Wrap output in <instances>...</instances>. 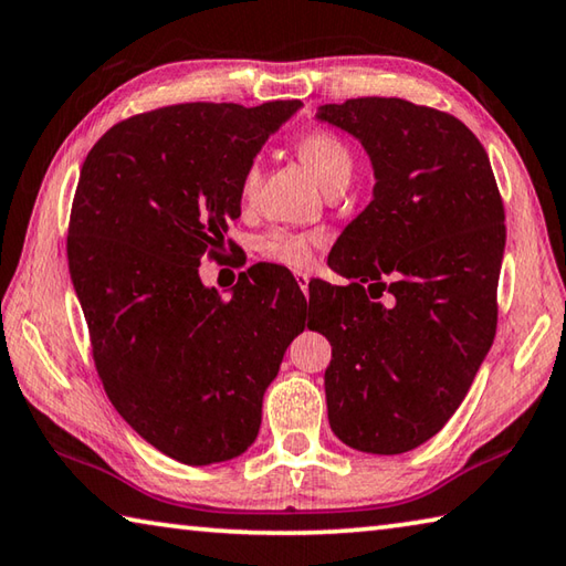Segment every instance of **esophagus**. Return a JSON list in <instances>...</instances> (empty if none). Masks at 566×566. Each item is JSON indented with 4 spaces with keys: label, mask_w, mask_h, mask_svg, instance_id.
<instances>
[{
    "label": "esophagus",
    "mask_w": 566,
    "mask_h": 566,
    "mask_svg": "<svg viewBox=\"0 0 566 566\" xmlns=\"http://www.w3.org/2000/svg\"><path fill=\"white\" fill-rule=\"evenodd\" d=\"M293 275H295V281H298V285L305 293V289H308V283H311V271H295Z\"/></svg>",
    "instance_id": "1"
}]
</instances>
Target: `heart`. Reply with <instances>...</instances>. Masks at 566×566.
I'll return each instance as SVG.
<instances>
[{"label": "heart", "mask_w": 566, "mask_h": 566, "mask_svg": "<svg viewBox=\"0 0 566 566\" xmlns=\"http://www.w3.org/2000/svg\"><path fill=\"white\" fill-rule=\"evenodd\" d=\"M295 151H298L301 161L311 168L313 176L318 178V184L325 186L331 178L340 174H350L353 168V156L338 136L328 132H313L305 134L298 144H295ZM258 181H261V166L258 161H251L245 166L243 178H241V196L253 198ZM323 245V238L318 233H301V231H289V228H273V231L263 233L258 238V253H261L265 261L289 265V268H311L315 255H318Z\"/></svg>", "instance_id": "obj_1"}]
</instances>
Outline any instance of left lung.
Returning a JSON list of instances; mask_svg holds the SVG:
<instances>
[{"instance_id": "1", "label": "left lung", "mask_w": 566, "mask_h": 566, "mask_svg": "<svg viewBox=\"0 0 566 566\" xmlns=\"http://www.w3.org/2000/svg\"><path fill=\"white\" fill-rule=\"evenodd\" d=\"M318 118L358 138L375 174L373 201L333 248L350 283L325 285L313 318L333 345L328 420L353 450L400 454L444 428L492 348L504 206L460 118L382 96Z\"/></svg>"}]
</instances>
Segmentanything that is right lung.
Masks as SVG:
<instances>
[{
  "label": "right lung",
  "instance_id": "add662e5",
  "mask_svg": "<svg viewBox=\"0 0 566 566\" xmlns=\"http://www.w3.org/2000/svg\"><path fill=\"white\" fill-rule=\"evenodd\" d=\"M301 106L136 114L98 138L78 176L66 255L96 373L118 415L184 464L251 448L263 392L305 328L298 283L268 265L248 268L228 301L198 275L241 216L245 166Z\"/></svg>",
  "mask_w": 566,
  "mask_h": 566
}]
</instances>
